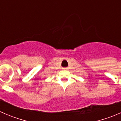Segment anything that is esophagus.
Segmentation results:
<instances>
[{
  "instance_id": "34e87169",
  "label": "esophagus",
  "mask_w": 121,
  "mask_h": 121,
  "mask_svg": "<svg viewBox=\"0 0 121 121\" xmlns=\"http://www.w3.org/2000/svg\"><path fill=\"white\" fill-rule=\"evenodd\" d=\"M63 69H68V68L67 67H64V68H63Z\"/></svg>"
}]
</instances>
